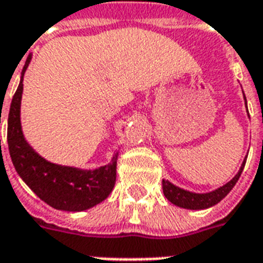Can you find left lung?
<instances>
[{
	"mask_svg": "<svg viewBox=\"0 0 263 263\" xmlns=\"http://www.w3.org/2000/svg\"><path fill=\"white\" fill-rule=\"evenodd\" d=\"M245 95V94H243ZM245 103L246 107H247V101H246L245 97ZM249 113V110H247ZM247 158V157H246ZM246 158L241 162V166L239 169V172L235 175L232 180H229L228 183L221 185V187L213 190V191L203 192V194H199V192H192L188 191V190H184V188H180L177 185H175L173 183H171L169 180L162 179V191H164L165 198L171 202V203L179 206V208L183 209H190V210H203V209H209L217 204L218 202L224 199L225 196L228 195L231 190L235 187V184L237 183V180L240 177L243 169H245L246 165Z\"/></svg>",
	"mask_w": 263,
	"mask_h": 263,
	"instance_id": "left-lung-1",
	"label": "left lung"
}]
</instances>
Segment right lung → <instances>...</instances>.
I'll return each mask as SVG.
<instances>
[{"mask_svg":"<svg viewBox=\"0 0 263 263\" xmlns=\"http://www.w3.org/2000/svg\"><path fill=\"white\" fill-rule=\"evenodd\" d=\"M31 59H27L18 87L14 92L8 116V146L17 175L46 202L49 206L64 212H83L105 200L116 183V166L119 153L110 164L97 169L53 164L39 156L24 138L20 120L23 78Z\"/></svg>","mask_w":263,"mask_h":263,"instance_id":"add662e5","label":"right lung"}]
</instances>
